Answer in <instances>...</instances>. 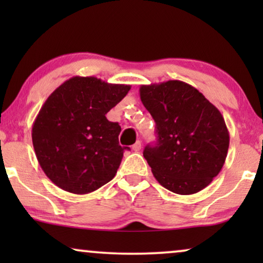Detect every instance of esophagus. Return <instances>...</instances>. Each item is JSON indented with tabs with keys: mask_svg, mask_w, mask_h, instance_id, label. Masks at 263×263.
Wrapping results in <instances>:
<instances>
[{
	"mask_svg": "<svg viewBox=\"0 0 263 263\" xmlns=\"http://www.w3.org/2000/svg\"><path fill=\"white\" fill-rule=\"evenodd\" d=\"M140 149H141V141H136L134 145H133V151H135V152H139Z\"/></svg>",
	"mask_w": 263,
	"mask_h": 263,
	"instance_id": "1",
	"label": "esophagus"
}]
</instances>
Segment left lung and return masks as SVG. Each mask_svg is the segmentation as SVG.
Wrapping results in <instances>:
<instances>
[{"label":"left lung","instance_id":"obj_1","mask_svg":"<svg viewBox=\"0 0 263 263\" xmlns=\"http://www.w3.org/2000/svg\"><path fill=\"white\" fill-rule=\"evenodd\" d=\"M140 98L156 122L157 143L143 157L164 188L190 195L224 166L230 135L224 117L202 93L179 80L142 85Z\"/></svg>","mask_w":263,"mask_h":263}]
</instances>
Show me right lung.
I'll list each match as a JSON object with an SVG mask.
<instances>
[{"instance_id": "obj_1", "label": "right lung", "mask_w": 263, "mask_h": 263, "mask_svg": "<svg viewBox=\"0 0 263 263\" xmlns=\"http://www.w3.org/2000/svg\"><path fill=\"white\" fill-rule=\"evenodd\" d=\"M129 89L130 85L73 77L49 96L33 122L32 142L53 184L84 195L115 177L127 147L118 142L120 124L105 115Z\"/></svg>"}]
</instances>
